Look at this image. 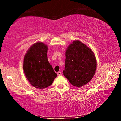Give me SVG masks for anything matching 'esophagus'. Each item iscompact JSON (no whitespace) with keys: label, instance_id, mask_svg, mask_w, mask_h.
<instances>
[{"label":"esophagus","instance_id":"34e87169","mask_svg":"<svg viewBox=\"0 0 121 121\" xmlns=\"http://www.w3.org/2000/svg\"><path fill=\"white\" fill-rule=\"evenodd\" d=\"M57 74L58 76H60V75H61V72H58Z\"/></svg>","mask_w":121,"mask_h":121}]
</instances>
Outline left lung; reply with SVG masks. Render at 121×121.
I'll return each instance as SVG.
<instances>
[{"mask_svg": "<svg viewBox=\"0 0 121 121\" xmlns=\"http://www.w3.org/2000/svg\"><path fill=\"white\" fill-rule=\"evenodd\" d=\"M64 76L72 85L80 87L89 82L93 77L97 68L94 53L78 40L69 45L65 52Z\"/></svg>", "mask_w": 121, "mask_h": 121, "instance_id": "obj_1", "label": "left lung"}]
</instances>
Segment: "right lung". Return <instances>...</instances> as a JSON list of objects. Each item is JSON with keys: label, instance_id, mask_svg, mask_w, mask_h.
Listing matches in <instances>:
<instances>
[{"label": "right lung", "instance_id": "1", "mask_svg": "<svg viewBox=\"0 0 121 121\" xmlns=\"http://www.w3.org/2000/svg\"><path fill=\"white\" fill-rule=\"evenodd\" d=\"M47 45L37 42L32 45L25 55L23 69L30 84L38 89L49 86L57 77L47 59Z\"/></svg>", "mask_w": 121, "mask_h": 121}]
</instances>
